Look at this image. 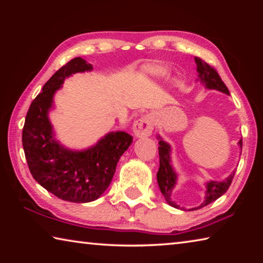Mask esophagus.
I'll list each match as a JSON object with an SVG mask.
<instances>
[{"instance_id": "1", "label": "esophagus", "mask_w": 263, "mask_h": 263, "mask_svg": "<svg viewBox=\"0 0 263 263\" xmlns=\"http://www.w3.org/2000/svg\"><path fill=\"white\" fill-rule=\"evenodd\" d=\"M154 117L152 115H145L138 119L133 125V132L138 138H144L152 135L154 128Z\"/></svg>"}]
</instances>
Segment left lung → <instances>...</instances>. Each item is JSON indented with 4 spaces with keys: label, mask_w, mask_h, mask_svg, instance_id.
<instances>
[{
    "label": "left lung",
    "mask_w": 263,
    "mask_h": 263,
    "mask_svg": "<svg viewBox=\"0 0 263 263\" xmlns=\"http://www.w3.org/2000/svg\"><path fill=\"white\" fill-rule=\"evenodd\" d=\"M195 62H196V65H197L198 77H199V79H201V81L205 84L206 88L216 89V90L222 91L228 95L230 94L228 87H226L225 83L222 82V80L220 79L219 74H218L216 68H213L211 65H209L208 62L202 60L201 58H195ZM159 144H160V147H159L160 166H159V171L157 174L159 188H160V190H161L163 197H164V199H166L169 205L174 206L176 209H181V210H184L183 208H181L180 205L175 204L174 201H172V198H171L172 190H173V188H174V185L176 184V174H175V172L173 171L172 164H171V147H169V145L167 144V142H164L163 140H160ZM239 145L242 146V140L239 141ZM233 177H234V172L225 181L209 182V183L206 184V195H205V198H204L203 203L197 208L190 209V211L197 210V209H202L204 206H206L210 203L215 202L217 198H219L221 195H224L226 191H228V189L230 188L231 183H232Z\"/></svg>",
    "instance_id": "obj_1"
}]
</instances>
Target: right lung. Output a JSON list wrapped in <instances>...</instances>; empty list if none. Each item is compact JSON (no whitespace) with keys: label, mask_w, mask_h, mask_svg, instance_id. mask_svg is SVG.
<instances>
[{"label":"right lung","mask_w":263,"mask_h":263,"mask_svg":"<svg viewBox=\"0 0 263 263\" xmlns=\"http://www.w3.org/2000/svg\"><path fill=\"white\" fill-rule=\"evenodd\" d=\"M91 69L92 66L82 58H74L58 69L31 103L22 133L25 159L33 179L57 197L74 203L95 201L104 193L119 158L133 140L128 133L112 132L94 147L73 152L53 138L47 114L55 90L69 75Z\"/></svg>","instance_id":"right-lung-1"}]
</instances>
